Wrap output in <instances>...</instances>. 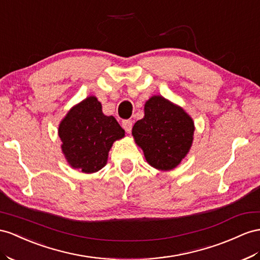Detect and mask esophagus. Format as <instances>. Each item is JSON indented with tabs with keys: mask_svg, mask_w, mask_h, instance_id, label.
Returning <instances> with one entry per match:
<instances>
[{
	"mask_svg": "<svg viewBox=\"0 0 260 260\" xmlns=\"http://www.w3.org/2000/svg\"><path fill=\"white\" fill-rule=\"evenodd\" d=\"M122 126L126 133H131L132 127H133V122L131 121V119H125V121H123V123H122Z\"/></svg>",
	"mask_w": 260,
	"mask_h": 260,
	"instance_id": "1",
	"label": "esophagus"
}]
</instances>
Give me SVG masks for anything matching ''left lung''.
Returning <instances> with one entry per match:
<instances>
[{
	"label": "left lung",
	"mask_w": 260,
	"mask_h": 260,
	"mask_svg": "<svg viewBox=\"0 0 260 260\" xmlns=\"http://www.w3.org/2000/svg\"><path fill=\"white\" fill-rule=\"evenodd\" d=\"M145 116L133 126L132 134L146 160L158 170H171L181 162L193 142L194 123L180 106L161 95L145 103Z\"/></svg>",
	"instance_id": "1"
}]
</instances>
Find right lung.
Segmentation results:
<instances>
[{
  "instance_id": "right-lung-1",
  "label": "right lung",
  "mask_w": 260,
  "mask_h": 260,
  "mask_svg": "<svg viewBox=\"0 0 260 260\" xmlns=\"http://www.w3.org/2000/svg\"><path fill=\"white\" fill-rule=\"evenodd\" d=\"M58 134L67 161L84 174L102 169L113 143L125 136L115 117L106 116L95 96L75 105L59 124Z\"/></svg>"
}]
</instances>
